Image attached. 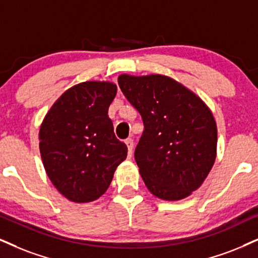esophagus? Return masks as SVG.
<instances>
[{
	"mask_svg": "<svg viewBox=\"0 0 258 258\" xmlns=\"http://www.w3.org/2000/svg\"><path fill=\"white\" fill-rule=\"evenodd\" d=\"M125 143L127 145V149H128V157H131L132 152H133V139L132 138H127L125 140Z\"/></svg>",
	"mask_w": 258,
	"mask_h": 258,
	"instance_id": "esophagus-1",
	"label": "esophagus"
}]
</instances>
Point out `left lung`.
I'll return each instance as SVG.
<instances>
[{
    "label": "left lung",
    "mask_w": 258,
    "mask_h": 258,
    "mask_svg": "<svg viewBox=\"0 0 258 258\" xmlns=\"http://www.w3.org/2000/svg\"><path fill=\"white\" fill-rule=\"evenodd\" d=\"M118 82L144 122L135 159L145 185L162 200L189 197L216 161L213 114L193 91L168 76L120 75Z\"/></svg>",
    "instance_id": "left-lung-1"
}]
</instances>
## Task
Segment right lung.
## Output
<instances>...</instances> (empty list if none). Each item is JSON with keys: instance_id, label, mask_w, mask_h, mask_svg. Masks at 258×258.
<instances>
[{"instance_id": "1", "label": "right lung", "mask_w": 258, "mask_h": 258, "mask_svg": "<svg viewBox=\"0 0 258 258\" xmlns=\"http://www.w3.org/2000/svg\"><path fill=\"white\" fill-rule=\"evenodd\" d=\"M116 95L110 82L89 81L71 87L48 110L39 131L46 174L74 202L105 194L127 146L114 135L108 107Z\"/></svg>"}]
</instances>
